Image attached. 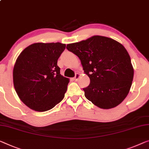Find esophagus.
I'll return each mask as SVG.
<instances>
[{
  "instance_id": "esophagus-1",
  "label": "esophagus",
  "mask_w": 149,
  "mask_h": 149,
  "mask_svg": "<svg viewBox=\"0 0 149 149\" xmlns=\"http://www.w3.org/2000/svg\"><path fill=\"white\" fill-rule=\"evenodd\" d=\"M79 77H80V74H78V73H77V74H75V77H74V80H75V81H77V80H78V79H79Z\"/></svg>"
}]
</instances>
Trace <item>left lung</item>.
<instances>
[{
	"mask_svg": "<svg viewBox=\"0 0 149 149\" xmlns=\"http://www.w3.org/2000/svg\"><path fill=\"white\" fill-rule=\"evenodd\" d=\"M79 57L90 79L83 88L88 100L102 109L119 105L129 92L134 76L130 55L125 47L109 37L95 35L67 45Z\"/></svg>",
	"mask_w": 149,
	"mask_h": 149,
	"instance_id": "1",
	"label": "left lung"
}]
</instances>
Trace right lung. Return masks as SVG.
I'll use <instances>...</instances> for the list:
<instances>
[{
  "mask_svg": "<svg viewBox=\"0 0 149 149\" xmlns=\"http://www.w3.org/2000/svg\"><path fill=\"white\" fill-rule=\"evenodd\" d=\"M65 44L37 43L26 47L13 68L18 96L31 109L51 110L63 99L70 79L60 74L57 60Z\"/></svg>",
  "mask_w": 149,
  "mask_h": 149,
  "instance_id": "right-lung-1",
  "label": "right lung"
}]
</instances>
